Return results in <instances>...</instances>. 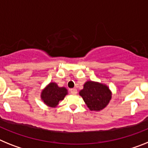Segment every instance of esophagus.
Instances as JSON below:
<instances>
[{
    "mask_svg": "<svg viewBox=\"0 0 148 148\" xmlns=\"http://www.w3.org/2000/svg\"><path fill=\"white\" fill-rule=\"evenodd\" d=\"M70 92L72 95H76V94L77 93V90L76 89V88H71V89H70Z\"/></svg>",
    "mask_w": 148,
    "mask_h": 148,
    "instance_id": "esophagus-1",
    "label": "esophagus"
}]
</instances>
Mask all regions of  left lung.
Wrapping results in <instances>:
<instances>
[{
	"mask_svg": "<svg viewBox=\"0 0 148 148\" xmlns=\"http://www.w3.org/2000/svg\"><path fill=\"white\" fill-rule=\"evenodd\" d=\"M91 111L104 109L112 98V92L107 86L94 81H87L79 92Z\"/></svg>",
	"mask_w": 148,
	"mask_h": 148,
	"instance_id": "8db88e82",
	"label": "left lung"
}]
</instances>
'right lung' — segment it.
Returning <instances> with one entry per match:
<instances>
[{"mask_svg": "<svg viewBox=\"0 0 148 148\" xmlns=\"http://www.w3.org/2000/svg\"><path fill=\"white\" fill-rule=\"evenodd\" d=\"M68 94L65 87H59L56 83H50L41 93V98L47 106L56 107Z\"/></svg>", "mask_w": 148, "mask_h": 148, "instance_id": "1", "label": "right lung"}]
</instances>
